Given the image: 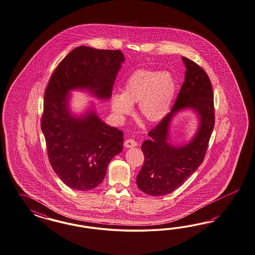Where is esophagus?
<instances>
[{"mask_svg": "<svg viewBox=\"0 0 255 255\" xmlns=\"http://www.w3.org/2000/svg\"><path fill=\"white\" fill-rule=\"evenodd\" d=\"M124 146L126 148H132V147H136L137 146V143L133 139H126L124 141Z\"/></svg>", "mask_w": 255, "mask_h": 255, "instance_id": "obj_1", "label": "esophagus"}]
</instances>
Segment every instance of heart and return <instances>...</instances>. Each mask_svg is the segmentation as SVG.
<instances>
[{"instance_id":"obj_1","label":"heart","mask_w":255,"mask_h":255,"mask_svg":"<svg viewBox=\"0 0 255 255\" xmlns=\"http://www.w3.org/2000/svg\"><path fill=\"white\" fill-rule=\"evenodd\" d=\"M177 90L176 80L167 71L140 70L133 71L123 86V93L111 97V109L118 121L132 114L137 103V113L146 123L161 122L169 112Z\"/></svg>"}]
</instances>
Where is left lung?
Returning <instances> with one entry per match:
<instances>
[{
  "label": "left lung",
  "instance_id": "8db88e82",
  "mask_svg": "<svg viewBox=\"0 0 255 255\" xmlns=\"http://www.w3.org/2000/svg\"><path fill=\"white\" fill-rule=\"evenodd\" d=\"M185 82L170 112L149 131L141 149L145 161L136 185L142 192L163 196L173 192L202 165L215 125L214 96L210 79L195 62L182 57ZM191 109L198 116L199 126L189 142L175 146L169 143V126L181 110Z\"/></svg>",
  "mask_w": 255,
  "mask_h": 255
}]
</instances>
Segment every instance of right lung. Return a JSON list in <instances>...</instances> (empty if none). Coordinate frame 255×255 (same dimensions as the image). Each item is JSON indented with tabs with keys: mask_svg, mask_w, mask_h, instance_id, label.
<instances>
[{
	"mask_svg": "<svg viewBox=\"0 0 255 255\" xmlns=\"http://www.w3.org/2000/svg\"><path fill=\"white\" fill-rule=\"evenodd\" d=\"M124 55L119 50L80 46L53 71L44 94L41 130L56 175L70 188L88 191L100 185L109 162L122 152L123 132L107 125L94 109L82 116L70 110V91H90L109 100Z\"/></svg>",
	"mask_w": 255,
	"mask_h": 255,
	"instance_id": "right-lung-1",
	"label": "right lung"
}]
</instances>
